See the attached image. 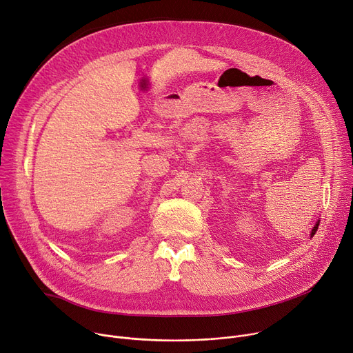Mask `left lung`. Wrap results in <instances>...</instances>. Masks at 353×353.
I'll return each instance as SVG.
<instances>
[{
  "mask_svg": "<svg viewBox=\"0 0 353 353\" xmlns=\"http://www.w3.org/2000/svg\"><path fill=\"white\" fill-rule=\"evenodd\" d=\"M318 226H319V221H318V222L315 223V226L312 228V230H311V237H312V236L316 233V229H318Z\"/></svg>",
  "mask_w": 353,
  "mask_h": 353,
  "instance_id": "8db88e82",
  "label": "left lung"
}]
</instances>
